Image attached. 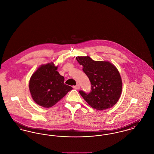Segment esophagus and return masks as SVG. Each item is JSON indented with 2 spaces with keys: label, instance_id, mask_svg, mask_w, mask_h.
Masks as SVG:
<instances>
[{
  "label": "esophagus",
  "instance_id": "34e87169",
  "mask_svg": "<svg viewBox=\"0 0 154 154\" xmlns=\"http://www.w3.org/2000/svg\"><path fill=\"white\" fill-rule=\"evenodd\" d=\"M73 88L75 89H76V90L79 89H80V86L78 85H76V86H73Z\"/></svg>",
  "mask_w": 154,
  "mask_h": 154
}]
</instances>
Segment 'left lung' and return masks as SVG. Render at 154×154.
I'll return each instance as SVG.
<instances>
[{"instance_id":"1","label":"left lung","mask_w":154,"mask_h":154,"mask_svg":"<svg viewBox=\"0 0 154 154\" xmlns=\"http://www.w3.org/2000/svg\"><path fill=\"white\" fill-rule=\"evenodd\" d=\"M76 59L91 83V91H79L83 98L97 110L110 109L117 102L122 91V81L116 67L107 61H95L89 57Z\"/></svg>"}]
</instances>
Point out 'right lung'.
<instances>
[{"mask_svg": "<svg viewBox=\"0 0 154 154\" xmlns=\"http://www.w3.org/2000/svg\"><path fill=\"white\" fill-rule=\"evenodd\" d=\"M57 66L48 63L41 65L31 76L29 89L34 101L44 107H51L59 102L72 88L64 83V77Z\"/></svg>", "mask_w": 154, "mask_h": 154, "instance_id": "right-lung-1", "label": "right lung"}]
</instances>
